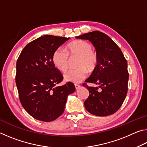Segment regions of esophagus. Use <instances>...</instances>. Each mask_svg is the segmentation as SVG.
<instances>
[{
	"label": "esophagus",
	"instance_id": "34e87169",
	"mask_svg": "<svg viewBox=\"0 0 147 147\" xmlns=\"http://www.w3.org/2000/svg\"><path fill=\"white\" fill-rule=\"evenodd\" d=\"M74 86H75L76 89H78L80 88V86L78 85V84H74Z\"/></svg>",
	"mask_w": 147,
	"mask_h": 147
}]
</instances>
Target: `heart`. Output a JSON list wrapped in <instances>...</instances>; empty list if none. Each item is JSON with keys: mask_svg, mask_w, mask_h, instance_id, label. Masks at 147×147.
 I'll return each mask as SVG.
<instances>
[{"mask_svg": "<svg viewBox=\"0 0 147 147\" xmlns=\"http://www.w3.org/2000/svg\"><path fill=\"white\" fill-rule=\"evenodd\" d=\"M67 52L62 48H58L54 52L53 61L56 67L61 71H65L67 68L69 55L78 56L76 69H69L65 73V80L74 84L80 83L88 75V71L93 72L98 64V55L91 45L86 41L77 40L69 45Z\"/></svg>", "mask_w": 147, "mask_h": 147, "instance_id": "heart-1", "label": "heart"}]
</instances>
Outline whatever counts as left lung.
I'll use <instances>...</instances> for the list:
<instances>
[{"mask_svg": "<svg viewBox=\"0 0 147 147\" xmlns=\"http://www.w3.org/2000/svg\"><path fill=\"white\" fill-rule=\"evenodd\" d=\"M76 38L91 41L98 59L96 69L86 80L98 87L83 84L89 92L84 106L88 112L96 116L113 114L121 108L127 94L129 74L126 59L115 42L102 32L93 31Z\"/></svg>", "mask_w": 147, "mask_h": 147, "instance_id": "8db88e82", "label": "left lung"}]
</instances>
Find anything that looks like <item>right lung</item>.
I'll return each instance as SVG.
<instances>
[{
  "label": "right lung",
  "mask_w": 147,
  "mask_h": 147,
  "mask_svg": "<svg viewBox=\"0 0 147 147\" xmlns=\"http://www.w3.org/2000/svg\"><path fill=\"white\" fill-rule=\"evenodd\" d=\"M70 39L45 35L26 45L17 61L16 82L24 109L32 117L51 122L63 113L69 94L75 91L71 82L56 86L63 76L55 67V50Z\"/></svg>",
  "instance_id": "right-lung-1"
}]
</instances>
